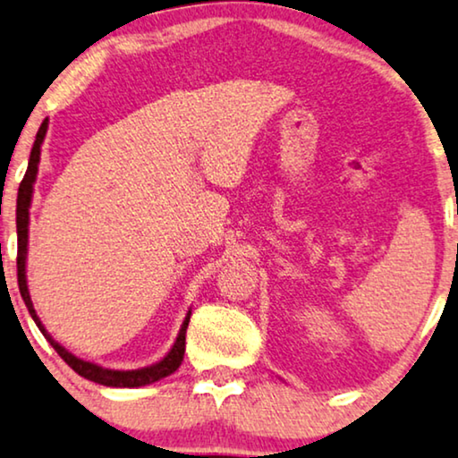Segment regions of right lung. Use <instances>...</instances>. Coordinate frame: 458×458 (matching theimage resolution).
Instances as JSON below:
<instances>
[{
  "label": "right lung",
  "mask_w": 458,
  "mask_h": 458,
  "mask_svg": "<svg viewBox=\"0 0 458 458\" xmlns=\"http://www.w3.org/2000/svg\"><path fill=\"white\" fill-rule=\"evenodd\" d=\"M47 131V119L41 123L38 138H35L33 148H30V157H29V167L27 174L18 186V199H16V233H18V255H16V270H18V289H21V295L24 303H27L29 314L33 316L35 325L39 327V331L44 333V337L50 341L54 350L58 352V356L69 364V367L75 370L77 375L85 377V379L100 383V386L106 387H140V386H148V383H155L163 377L172 375L174 370H178V367L184 360V350H186V328L188 322H191V314L186 316L184 325L180 328L178 339L172 347V352L163 358L161 362L152 364V367L146 369H138V370H111V369H102L98 364L85 362L81 358L72 356L71 352H66L63 345L56 344L38 318L33 310V301H30L29 289H27V274H24V264H27V241H29V205H30V194H33V182L35 175H38V165H39V155H41V142H44Z\"/></svg>",
  "instance_id": "1"
}]
</instances>
